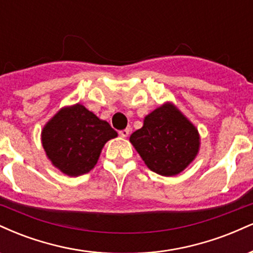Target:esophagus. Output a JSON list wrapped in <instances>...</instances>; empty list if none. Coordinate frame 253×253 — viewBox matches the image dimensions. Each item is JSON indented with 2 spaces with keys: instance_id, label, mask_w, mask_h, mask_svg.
I'll return each mask as SVG.
<instances>
[{
  "instance_id": "34e87169",
  "label": "esophagus",
  "mask_w": 253,
  "mask_h": 253,
  "mask_svg": "<svg viewBox=\"0 0 253 253\" xmlns=\"http://www.w3.org/2000/svg\"><path fill=\"white\" fill-rule=\"evenodd\" d=\"M119 134H120L121 138H127V136H128V134H129V129L126 128V129L120 130V132H119Z\"/></svg>"
}]
</instances>
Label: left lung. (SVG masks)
<instances>
[{
	"mask_svg": "<svg viewBox=\"0 0 253 253\" xmlns=\"http://www.w3.org/2000/svg\"><path fill=\"white\" fill-rule=\"evenodd\" d=\"M129 141L147 168L162 176L178 175L200 149L197 128L170 102L146 115Z\"/></svg>",
	"mask_w": 253,
	"mask_h": 253,
	"instance_id": "left-lung-1",
	"label": "left lung"
}]
</instances>
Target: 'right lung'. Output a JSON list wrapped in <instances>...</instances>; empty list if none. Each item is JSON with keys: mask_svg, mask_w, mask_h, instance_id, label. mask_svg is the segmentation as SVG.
Instances as JSON below:
<instances>
[{"mask_svg": "<svg viewBox=\"0 0 253 253\" xmlns=\"http://www.w3.org/2000/svg\"><path fill=\"white\" fill-rule=\"evenodd\" d=\"M118 133L77 103L64 107L43 126L42 143L51 163L65 175L76 177L95 167L104 144Z\"/></svg>", "mask_w": 253, "mask_h": 253, "instance_id": "add662e5", "label": "right lung"}]
</instances>
